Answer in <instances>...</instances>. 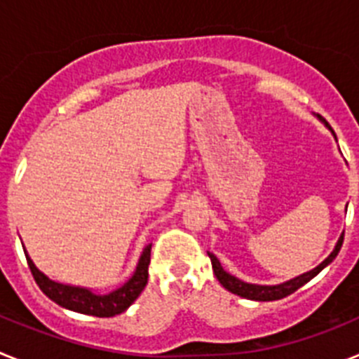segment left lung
I'll return each instance as SVG.
<instances>
[{
    "mask_svg": "<svg viewBox=\"0 0 359 359\" xmlns=\"http://www.w3.org/2000/svg\"><path fill=\"white\" fill-rule=\"evenodd\" d=\"M323 122H325V120H323ZM341 244H344V236L340 237V241H338V244H336V248L332 250L331 255H329L327 259L322 262V264L316 266V268L313 269V271H309V273L300 275V277L293 278V280H290V282H284V284H278V286H255V284H246V282L239 280V278L231 277L230 273H226L214 253H208V257H210L212 268H214V273H215V277H217V280L221 282V286L226 287L228 291H231L233 294H239V297H243V298H250V300H261V302H269V300H280V298L294 293L298 287H302L304 284H307V282L311 280V278L316 277V275H318L320 271H322V269L329 264V262H332V259L338 255V252H340V248H341Z\"/></svg>",
    "mask_w": 359,
    "mask_h": 359,
    "instance_id": "1",
    "label": "left lung"
}]
</instances>
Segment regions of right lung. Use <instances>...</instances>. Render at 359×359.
<instances>
[{
	"label": "right lung",
	"mask_w": 359,
	"mask_h": 359,
	"mask_svg": "<svg viewBox=\"0 0 359 359\" xmlns=\"http://www.w3.org/2000/svg\"><path fill=\"white\" fill-rule=\"evenodd\" d=\"M151 246H145L144 253L140 257V262L136 266V271L120 290L113 291L109 294H95L91 291L84 290V287H73L59 284V282L50 280L48 277H44L36 264L32 262L30 257L27 255L28 268H30L34 280L37 282L39 290L43 291L50 300H53L59 306L66 307L75 313H82V315H93L98 318H109L123 313L133 302H135L138 294L145 290L149 278V262H151Z\"/></svg>",
	"instance_id": "add662e5"
}]
</instances>
